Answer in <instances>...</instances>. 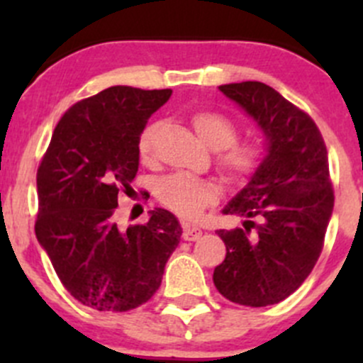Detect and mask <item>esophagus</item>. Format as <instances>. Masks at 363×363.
<instances>
[{
	"label": "esophagus",
	"mask_w": 363,
	"mask_h": 363,
	"mask_svg": "<svg viewBox=\"0 0 363 363\" xmlns=\"http://www.w3.org/2000/svg\"><path fill=\"white\" fill-rule=\"evenodd\" d=\"M182 237H184V240H199L202 237V230L199 226H191L184 223L182 225Z\"/></svg>",
	"instance_id": "obj_1"
}]
</instances>
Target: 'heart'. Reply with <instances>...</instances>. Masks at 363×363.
Listing matches in <instances>:
<instances>
[{"label": "heart", "instance_id": "b5f03b06", "mask_svg": "<svg viewBox=\"0 0 363 363\" xmlns=\"http://www.w3.org/2000/svg\"><path fill=\"white\" fill-rule=\"evenodd\" d=\"M196 135L212 149H218V164L230 179L242 181L259 167L262 145L256 142H235L237 126L218 112H196L191 117ZM158 124H147L138 137L137 149L142 160H149L155 149ZM156 196L179 216L196 219L205 207L218 199V186L205 179L186 174H172L156 182Z\"/></svg>", "mask_w": 363, "mask_h": 363}]
</instances>
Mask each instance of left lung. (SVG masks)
I'll use <instances>...</instances> for the list:
<instances>
[{
    "label": "left lung",
    "instance_id": "left-lung-1",
    "mask_svg": "<svg viewBox=\"0 0 363 363\" xmlns=\"http://www.w3.org/2000/svg\"><path fill=\"white\" fill-rule=\"evenodd\" d=\"M219 91L258 124L267 155L223 208L244 218V228L218 230L226 256L212 279L232 302L272 306L298 290L323 250L334 208L327 147L314 121L267 84Z\"/></svg>",
    "mask_w": 363,
    "mask_h": 363
}]
</instances>
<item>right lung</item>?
<instances>
[{"instance_id": "1", "label": "right lung", "mask_w": 363, "mask_h": 363, "mask_svg": "<svg viewBox=\"0 0 363 363\" xmlns=\"http://www.w3.org/2000/svg\"><path fill=\"white\" fill-rule=\"evenodd\" d=\"M172 89L112 86L61 117L36 174L35 233L73 298L124 313L147 302L181 240L177 218L151 211L145 225L121 230L117 199L138 172L137 142Z\"/></svg>"}]
</instances>
